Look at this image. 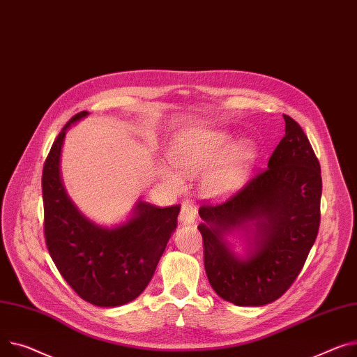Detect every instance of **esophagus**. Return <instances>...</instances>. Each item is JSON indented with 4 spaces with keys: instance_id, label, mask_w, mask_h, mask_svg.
<instances>
[{
    "instance_id": "esophagus-1",
    "label": "esophagus",
    "mask_w": 357,
    "mask_h": 357,
    "mask_svg": "<svg viewBox=\"0 0 357 357\" xmlns=\"http://www.w3.org/2000/svg\"><path fill=\"white\" fill-rule=\"evenodd\" d=\"M197 208L189 204V202H183L182 208H181V213H179V222L183 225H191L195 222L197 220Z\"/></svg>"
}]
</instances>
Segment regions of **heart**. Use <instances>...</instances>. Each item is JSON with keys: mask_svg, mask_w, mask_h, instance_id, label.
<instances>
[{"mask_svg": "<svg viewBox=\"0 0 357 357\" xmlns=\"http://www.w3.org/2000/svg\"><path fill=\"white\" fill-rule=\"evenodd\" d=\"M258 155L252 140L213 129H192L179 135L168 151L169 165H160L159 178L182 189L183 176H202V192L215 199L227 198L244 186Z\"/></svg>", "mask_w": 357, "mask_h": 357, "instance_id": "heart-1", "label": "heart"}]
</instances>
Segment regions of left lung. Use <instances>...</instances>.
<instances>
[{"instance_id":"8db88e82","label":"left lung","mask_w":357,"mask_h":357,"mask_svg":"<svg viewBox=\"0 0 357 357\" xmlns=\"http://www.w3.org/2000/svg\"><path fill=\"white\" fill-rule=\"evenodd\" d=\"M282 117L286 135L268 168L227 202L199 208L208 281L235 305H266L286 293L319 232L320 165L300 125Z\"/></svg>"}]
</instances>
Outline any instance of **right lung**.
Segmentation results:
<instances>
[{
	"label": "right lung",
	"mask_w": 357,
	"mask_h": 357,
	"mask_svg": "<svg viewBox=\"0 0 357 357\" xmlns=\"http://www.w3.org/2000/svg\"><path fill=\"white\" fill-rule=\"evenodd\" d=\"M90 113L80 112L59 133L43 169L44 235L63 278L83 300L119 307L148 287L176 229L181 206L158 208L137 199L125 221L103 225L90 220L66 191L61 149L67 130Z\"/></svg>",
	"instance_id": "right-lung-1"
}]
</instances>
